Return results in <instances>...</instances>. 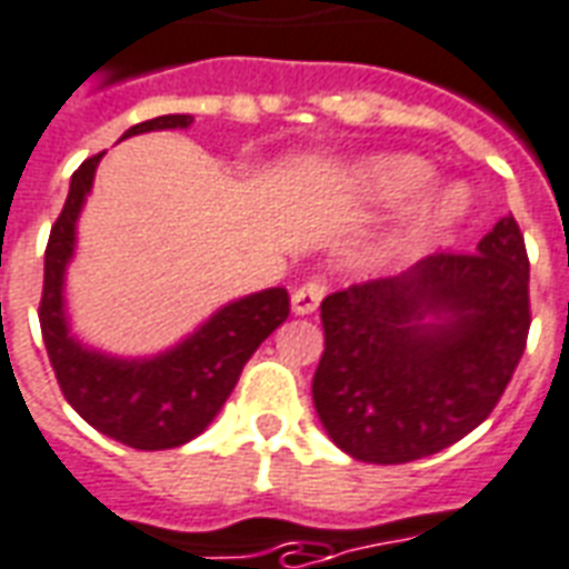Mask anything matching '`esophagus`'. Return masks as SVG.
I'll list each match as a JSON object with an SVG mask.
<instances>
[{
    "mask_svg": "<svg viewBox=\"0 0 569 569\" xmlns=\"http://www.w3.org/2000/svg\"><path fill=\"white\" fill-rule=\"evenodd\" d=\"M325 290L327 288L321 279L306 281V284H300V288L290 293V309L297 315H312L321 306V300H325Z\"/></svg>",
    "mask_w": 569,
    "mask_h": 569,
    "instance_id": "1",
    "label": "esophagus"
}]
</instances>
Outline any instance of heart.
<instances>
[{"label":"heart","mask_w":569,"mask_h":569,"mask_svg":"<svg viewBox=\"0 0 569 569\" xmlns=\"http://www.w3.org/2000/svg\"><path fill=\"white\" fill-rule=\"evenodd\" d=\"M430 176H433V169L421 157L393 153V157H372V160L351 166L348 169V184L376 199H406L425 188ZM463 211H467V193H463V188L449 184V188L433 190L421 202V209L416 211L409 239H418V236L430 233V230L451 227V223L463 218Z\"/></svg>","instance_id":"1"}]
</instances>
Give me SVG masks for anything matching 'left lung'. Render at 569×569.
I'll return each mask as SVG.
<instances>
[{"label": "left lung", "instance_id": "left-lung-1", "mask_svg": "<svg viewBox=\"0 0 569 569\" xmlns=\"http://www.w3.org/2000/svg\"><path fill=\"white\" fill-rule=\"evenodd\" d=\"M530 263L516 218L470 254H430L400 276L321 302L315 412L367 463L449 449L491 416L525 355Z\"/></svg>", "mask_w": 569, "mask_h": 569}]
</instances>
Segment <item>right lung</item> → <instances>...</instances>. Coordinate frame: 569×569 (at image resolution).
<instances>
[{
    "mask_svg": "<svg viewBox=\"0 0 569 569\" xmlns=\"http://www.w3.org/2000/svg\"><path fill=\"white\" fill-rule=\"evenodd\" d=\"M190 114H163L123 132L188 130ZM102 153L74 169L69 197L44 251L39 321L60 391L87 425L130 449L160 451L199 437L221 412L242 367L290 312L288 290L267 288L221 306L178 346L151 358H118L74 339L66 315V269L78 244V214Z\"/></svg>",
    "mask_w": 569,
    "mask_h": 569,
    "instance_id": "obj_1",
    "label": "right lung"
}]
</instances>
